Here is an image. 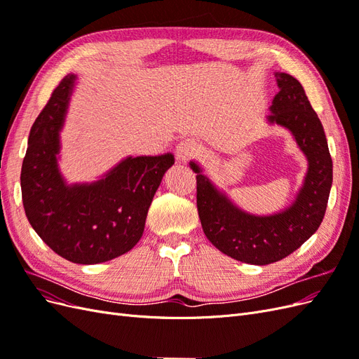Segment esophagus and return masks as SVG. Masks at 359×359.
Masks as SVG:
<instances>
[{
    "mask_svg": "<svg viewBox=\"0 0 359 359\" xmlns=\"http://www.w3.org/2000/svg\"><path fill=\"white\" fill-rule=\"evenodd\" d=\"M199 144L194 139H182L177 145V158L180 161H189L199 153Z\"/></svg>",
    "mask_w": 359,
    "mask_h": 359,
    "instance_id": "1",
    "label": "esophagus"
}]
</instances>
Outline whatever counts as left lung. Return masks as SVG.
Returning <instances> with one entry per match:
<instances>
[{
  "label": "left lung",
  "instance_id": "1",
  "mask_svg": "<svg viewBox=\"0 0 359 359\" xmlns=\"http://www.w3.org/2000/svg\"><path fill=\"white\" fill-rule=\"evenodd\" d=\"M276 78L280 91L266 121L289 130L309 163L302 186L287 208L268 215L250 214L205 175L198 161H190L198 173L203 233L222 253L250 265L277 262L306 243L323 220L332 186V160L318 114L293 76L277 72Z\"/></svg>",
  "mask_w": 359,
  "mask_h": 359
}]
</instances>
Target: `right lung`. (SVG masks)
Instances as JSON below:
<instances>
[{
	"label": "right lung",
	"mask_w": 359,
	"mask_h": 359,
	"mask_svg": "<svg viewBox=\"0 0 359 359\" xmlns=\"http://www.w3.org/2000/svg\"><path fill=\"white\" fill-rule=\"evenodd\" d=\"M74 83V74L66 76L32 124L20 189L27 219L41 240L73 264L94 265L139 243L149 205L175 157L130 156L100 180L67 184L58 165L60 132Z\"/></svg>",
	"instance_id": "right-lung-1"
}]
</instances>
